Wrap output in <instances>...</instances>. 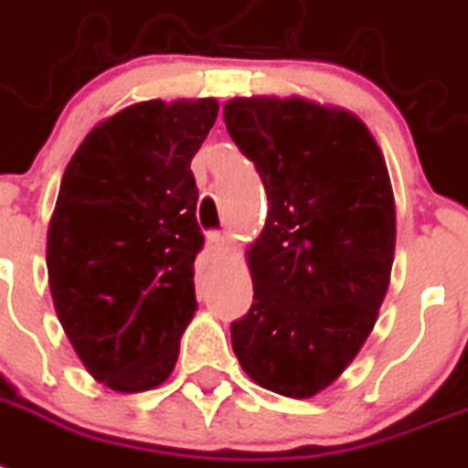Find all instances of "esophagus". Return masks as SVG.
I'll return each instance as SVG.
<instances>
[{"label":"esophagus","instance_id":"34e87169","mask_svg":"<svg viewBox=\"0 0 468 468\" xmlns=\"http://www.w3.org/2000/svg\"><path fill=\"white\" fill-rule=\"evenodd\" d=\"M227 237L225 234H219V231H207V249L212 250V253H222V250H227Z\"/></svg>","mask_w":468,"mask_h":468}]
</instances>
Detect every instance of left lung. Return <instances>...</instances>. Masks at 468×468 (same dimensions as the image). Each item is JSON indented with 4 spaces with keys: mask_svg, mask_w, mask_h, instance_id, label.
Masks as SVG:
<instances>
[{
    "mask_svg": "<svg viewBox=\"0 0 468 468\" xmlns=\"http://www.w3.org/2000/svg\"><path fill=\"white\" fill-rule=\"evenodd\" d=\"M225 123L270 206L249 249L253 303L231 323V346L261 388L313 397L354 361L388 292V167L354 114L301 98H234Z\"/></svg>",
    "mask_w": 468,
    "mask_h": 468,
    "instance_id": "left-lung-1",
    "label": "left lung"
}]
</instances>
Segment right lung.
I'll use <instances>...</instances> for the list:
<instances>
[{"label":"right lung","mask_w":468,"mask_h":468,"mask_svg":"<svg viewBox=\"0 0 468 468\" xmlns=\"http://www.w3.org/2000/svg\"><path fill=\"white\" fill-rule=\"evenodd\" d=\"M218 100L131 104L69 162L48 231L54 308L98 382L143 392L167 380L196 303L203 249L191 160Z\"/></svg>","instance_id":"add662e5"}]
</instances>
